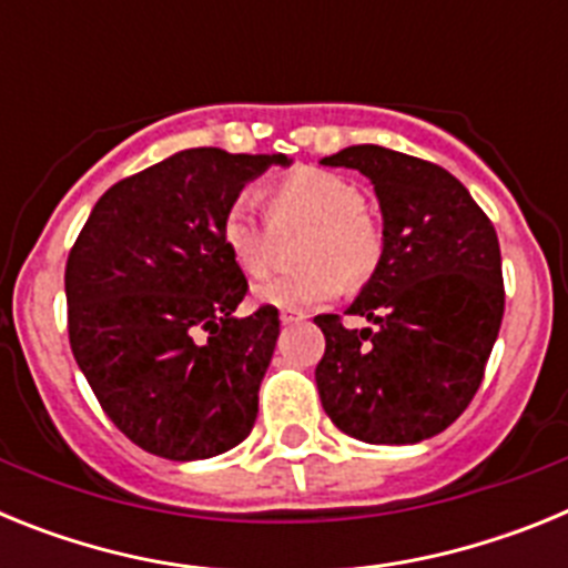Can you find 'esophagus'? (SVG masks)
<instances>
[{"mask_svg": "<svg viewBox=\"0 0 568 568\" xmlns=\"http://www.w3.org/2000/svg\"><path fill=\"white\" fill-rule=\"evenodd\" d=\"M304 318H307V315L281 313V324H284V327H295V324H304Z\"/></svg>", "mask_w": 568, "mask_h": 568, "instance_id": "1", "label": "esophagus"}]
</instances>
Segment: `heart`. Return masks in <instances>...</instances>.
<instances>
[{"label": "heart", "instance_id": "b5f03b06", "mask_svg": "<svg viewBox=\"0 0 568 568\" xmlns=\"http://www.w3.org/2000/svg\"><path fill=\"white\" fill-rule=\"evenodd\" d=\"M267 215L273 230L310 227L298 261L307 270L255 284L253 295L264 307L307 313L361 284L378 267L384 239L366 215L364 195L349 179L329 170L298 168L267 190ZM222 244L244 275H261L273 253V233L255 215L253 202L241 195L222 215Z\"/></svg>", "mask_w": 568, "mask_h": 568}]
</instances>
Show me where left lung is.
I'll return each mask as SVG.
<instances>
[{"label": "left lung", "instance_id": "obj_1", "mask_svg": "<svg viewBox=\"0 0 568 568\" xmlns=\"http://www.w3.org/2000/svg\"><path fill=\"white\" fill-rule=\"evenodd\" d=\"M369 179L384 222L378 267L346 313L315 315L321 406L364 444L406 446L444 433L478 393L504 318L495 227L444 168L378 144L321 159Z\"/></svg>", "mask_w": 568, "mask_h": 568}]
</instances>
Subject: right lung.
I'll return each mask as SVG.
<instances>
[{"label": "right lung", "mask_w": 568, "mask_h": 568, "mask_svg": "<svg viewBox=\"0 0 568 568\" xmlns=\"http://www.w3.org/2000/svg\"><path fill=\"white\" fill-rule=\"evenodd\" d=\"M273 164L293 159L179 150L113 184L70 250L73 358L108 418L159 458H215L255 424L278 310L235 315L247 278L222 215Z\"/></svg>", "instance_id": "right-lung-1"}]
</instances>
